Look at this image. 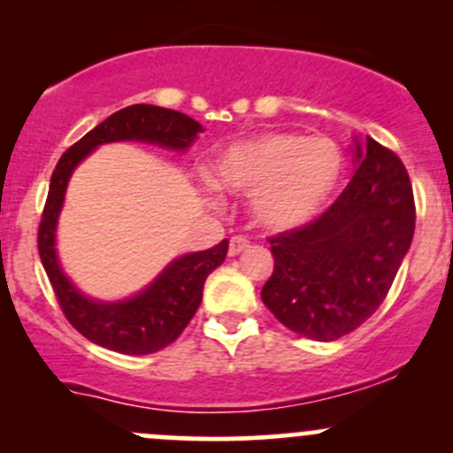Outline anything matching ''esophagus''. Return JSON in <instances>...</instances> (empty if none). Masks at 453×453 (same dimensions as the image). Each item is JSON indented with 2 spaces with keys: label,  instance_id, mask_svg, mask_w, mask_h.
I'll return each mask as SVG.
<instances>
[{
  "label": "esophagus",
  "instance_id": "esophagus-1",
  "mask_svg": "<svg viewBox=\"0 0 453 453\" xmlns=\"http://www.w3.org/2000/svg\"><path fill=\"white\" fill-rule=\"evenodd\" d=\"M248 248H250V241L245 239V236H232L230 245H227V254L239 256L241 252H245Z\"/></svg>",
  "mask_w": 453,
  "mask_h": 453
}]
</instances>
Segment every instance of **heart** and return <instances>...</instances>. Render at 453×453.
I'll use <instances>...</instances> for the list:
<instances>
[{
  "instance_id": "1",
  "label": "heart",
  "mask_w": 453,
  "mask_h": 453,
  "mask_svg": "<svg viewBox=\"0 0 453 453\" xmlns=\"http://www.w3.org/2000/svg\"><path fill=\"white\" fill-rule=\"evenodd\" d=\"M205 173L214 188L250 195V214L260 227L291 232L309 226L333 199L344 153L328 138L263 131L219 150Z\"/></svg>"
}]
</instances>
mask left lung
Masks as SVG:
<instances>
[{
    "label": "left lung",
    "mask_w": 453,
    "mask_h": 453,
    "mask_svg": "<svg viewBox=\"0 0 453 453\" xmlns=\"http://www.w3.org/2000/svg\"><path fill=\"white\" fill-rule=\"evenodd\" d=\"M355 175L319 219L269 239L273 273L260 298L289 331L333 342L379 309L412 245L414 197L401 159L353 138Z\"/></svg>",
    "instance_id": "1"
}]
</instances>
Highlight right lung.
<instances>
[{
    "instance_id": "1",
    "label": "right lung",
    "mask_w": 453,
    "mask_h": 453,
    "mask_svg": "<svg viewBox=\"0 0 453 453\" xmlns=\"http://www.w3.org/2000/svg\"><path fill=\"white\" fill-rule=\"evenodd\" d=\"M199 134H203V127L186 113L155 104H131L109 116L85 138L70 146L54 168L39 226L41 263L72 326L103 349L125 355H149L173 344L197 313L205 278L226 260L227 239L212 250L173 258L144 289L129 298H94L72 282L57 250L58 217L65 203L72 173L87 155L103 144L140 142L186 153Z\"/></svg>"
}]
</instances>
